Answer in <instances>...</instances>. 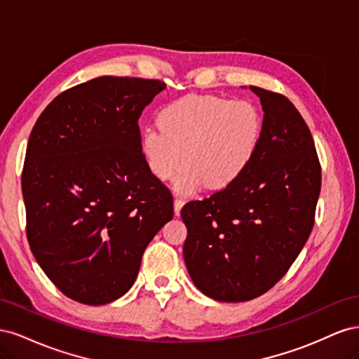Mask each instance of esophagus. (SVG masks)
<instances>
[{
    "instance_id": "1",
    "label": "esophagus",
    "mask_w": 359,
    "mask_h": 359,
    "mask_svg": "<svg viewBox=\"0 0 359 359\" xmlns=\"http://www.w3.org/2000/svg\"><path fill=\"white\" fill-rule=\"evenodd\" d=\"M184 202L182 199H180V198H177L175 201H173V210H175V215H180V212H181V208L184 206Z\"/></svg>"
}]
</instances>
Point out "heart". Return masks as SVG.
<instances>
[{
	"label": "heart",
	"mask_w": 359,
	"mask_h": 359,
	"mask_svg": "<svg viewBox=\"0 0 359 359\" xmlns=\"http://www.w3.org/2000/svg\"><path fill=\"white\" fill-rule=\"evenodd\" d=\"M160 130L140 135V153L158 180L173 178L178 193L206 187L223 190L252 165L262 137V116L248 100L189 94L166 104L157 115Z\"/></svg>",
	"instance_id": "1"
}]
</instances>
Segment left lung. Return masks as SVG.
<instances>
[{
	"label": "left lung",
	"mask_w": 359,
	"mask_h": 359,
	"mask_svg": "<svg viewBox=\"0 0 359 359\" xmlns=\"http://www.w3.org/2000/svg\"><path fill=\"white\" fill-rule=\"evenodd\" d=\"M262 104L257 154L236 182L182 206L184 260L203 295L243 302L268 292L307 243L320 193L310 130L287 97L250 86Z\"/></svg>",
	"instance_id": "8db88e82"
}]
</instances>
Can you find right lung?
Instances as JSON below:
<instances>
[{"label":"right lung","mask_w":359,"mask_h":359,"mask_svg":"<svg viewBox=\"0 0 359 359\" xmlns=\"http://www.w3.org/2000/svg\"><path fill=\"white\" fill-rule=\"evenodd\" d=\"M165 88L100 76L55 97L32 127L22 170L28 243L74 301L123 297L147 245L172 220L173 198L147 168L137 124Z\"/></svg>","instance_id":"right-lung-1"}]
</instances>
